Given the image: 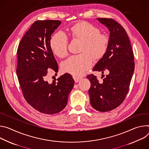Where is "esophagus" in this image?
Wrapping results in <instances>:
<instances>
[{
  "label": "esophagus",
  "mask_w": 149,
  "mask_h": 149,
  "mask_svg": "<svg viewBox=\"0 0 149 149\" xmlns=\"http://www.w3.org/2000/svg\"><path fill=\"white\" fill-rule=\"evenodd\" d=\"M74 80V81L76 82V83H77V82H79L81 79V77H77V76H73Z\"/></svg>",
  "instance_id": "34e87169"
}]
</instances>
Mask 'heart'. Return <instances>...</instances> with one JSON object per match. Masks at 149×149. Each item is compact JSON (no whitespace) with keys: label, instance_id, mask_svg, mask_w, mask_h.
<instances>
[{"label":"heart","instance_id":"heart-1","mask_svg":"<svg viewBox=\"0 0 149 149\" xmlns=\"http://www.w3.org/2000/svg\"><path fill=\"white\" fill-rule=\"evenodd\" d=\"M69 32L73 40L80 41L79 52L81 54L63 61L61 69L74 76H80L91 67L93 58L97 61L104 57L108 48L109 38L106 35L100 34L97 28L85 21L74 24ZM49 45L57 57L63 58L68 55V40L62 32H57L52 37Z\"/></svg>","mask_w":149,"mask_h":149}]
</instances>
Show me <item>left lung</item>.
<instances>
[{
  "label": "left lung",
  "mask_w": 149,
  "mask_h": 149,
  "mask_svg": "<svg viewBox=\"0 0 149 149\" xmlns=\"http://www.w3.org/2000/svg\"><path fill=\"white\" fill-rule=\"evenodd\" d=\"M97 20L109 31V46L92 70L108 74L102 84L93 74L87 76L91 84L89 95L95 109L107 112L117 108L125 100L134 70V54L127 32L120 24L109 18Z\"/></svg>",
  "instance_id": "8db88e82"
}]
</instances>
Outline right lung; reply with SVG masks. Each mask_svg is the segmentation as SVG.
I'll list each match as a JSON object with an SVG mask.
<instances>
[{
	"instance_id": "obj_1",
	"label": "right lung",
	"mask_w": 149,
	"mask_h": 149,
	"mask_svg": "<svg viewBox=\"0 0 149 149\" xmlns=\"http://www.w3.org/2000/svg\"><path fill=\"white\" fill-rule=\"evenodd\" d=\"M61 24L57 20L34 22L17 50L16 74L24 97L31 107L46 114L58 113L65 107L74 83L67 73L52 84L45 80L49 69L56 73L58 70L49 43L52 34Z\"/></svg>"
}]
</instances>
